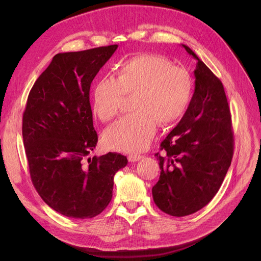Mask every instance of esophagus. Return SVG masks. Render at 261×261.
<instances>
[{
  "label": "esophagus",
  "mask_w": 261,
  "mask_h": 261,
  "mask_svg": "<svg viewBox=\"0 0 261 261\" xmlns=\"http://www.w3.org/2000/svg\"><path fill=\"white\" fill-rule=\"evenodd\" d=\"M141 158H143V155H141V154L132 153V154L128 155V160H129V162H136V161H139Z\"/></svg>",
  "instance_id": "esophagus-1"
}]
</instances>
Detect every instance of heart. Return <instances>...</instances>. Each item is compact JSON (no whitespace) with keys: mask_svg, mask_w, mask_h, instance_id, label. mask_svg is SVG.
<instances>
[{"mask_svg":"<svg viewBox=\"0 0 261 261\" xmlns=\"http://www.w3.org/2000/svg\"><path fill=\"white\" fill-rule=\"evenodd\" d=\"M193 90L191 74L162 55L145 53L125 61L114 78H99L92 87V112L105 123L117 116L124 96H134L132 109L135 112L105 132V145L124 152L145 150L158 124L170 125L186 112Z\"/></svg>","mask_w":261,"mask_h":261,"instance_id":"1","label":"heart"}]
</instances>
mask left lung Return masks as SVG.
<instances>
[{"label":"left lung","mask_w":261,"mask_h":261,"mask_svg":"<svg viewBox=\"0 0 261 261\" xmlns=\"http://www.w3.org/2000/svg\"><path fill=\"white\" fill-rule=\"evenodd\" d=\"M197 60L195 92L184 116L155 153L160 177L152 187L156 207L173 217L200 210L216 196L230 168L234 137L223 85Z\"/></svg>","instance_id":"left-lung-1"}]
</instances>
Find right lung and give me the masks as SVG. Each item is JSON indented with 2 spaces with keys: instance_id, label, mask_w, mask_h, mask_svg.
Segmentation results:
<instances>
[{
  "instance_id": "1",
  "label": "right lung",
  "mask_w": 261,
  "mask_h": 261,
  "mask_svg": "<svg viewBox=\"0 0 261 261\" xmlns=\"http://www.w3.org/2000/svg\"><path fill=\"white\" fill-rule=\"evenodd\" d=\"M117 44L59 53L31 88L22 114V139L31 181L61 215L93 218L112 199L115 173L127 158L117 152L89 158L98 143L90 85Z\"/></svg>"
}]
</instances>
